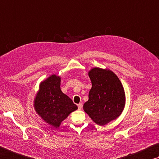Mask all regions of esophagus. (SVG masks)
Here are the masks:
<instances>
[{
	"label": "esophagus",
	"mask_w": 159,
	"mask_h": 159,
	"mask_svg": "<svg viewBox=\"0 0 159 159\" xmlns=\"http://www.w3.org/2000/svg\"><path fill=\"white\" fill-rule=\"evenodd\" d=\"M82 106H83V103H79V104H78V108L80 110L82 108Z\"/></svg>",
	"instance_id": "1"
}]
</instances>
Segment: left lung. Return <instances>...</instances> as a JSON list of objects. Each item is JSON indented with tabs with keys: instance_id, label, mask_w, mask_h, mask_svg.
Listing matches in <instances>:
<instances>
[{
	"instance_id": "obj_1",
	"label": "left lung",
	"mask_w": 159,
	"mask_h": 159,
	"mask_svg": "<svg viewBox=\"0 0 159 159\" xmlns=\"http://www.w3.org/2000/svg\"><path fill=\"white\" fill-rule=\"evenodd\" d=\"M92 88L83 109L99 125H105L122 113L125 94L120 79L110 70L94 68L89 72Z\"/></svg>"
}]
</instances>
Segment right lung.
Segmentation results:
<instances>
[{"instance_id": "1", "label": "right lung", "mask_w": 159, "mask_h": 159, "mask_svg": "<svg viewBox=\"0 0 159 159\" xmlns=\"http://www.w3.org/2000/svg\"><path fill=\"white\" fill-rule=\"evenodd\" d=\"M37 113L47 123L57 127L71 112L78 108L60 89V78L52 75L40 84L34 99Z\"/></svg>"}]
</instances>
